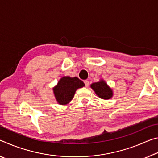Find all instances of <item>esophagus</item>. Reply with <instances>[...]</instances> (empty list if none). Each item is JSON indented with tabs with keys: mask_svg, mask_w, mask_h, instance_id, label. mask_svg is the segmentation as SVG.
<instances>
[{
	"mask_svg": "<svg viewBox=\"0 0 158 158\" xmlns=\"http://www.w3.org/2000/svg\"><path fill=\"white\" fill-rule=\"evenodd\" d=\"M84 82H85V86L86 87H88L89 86V81H84Z\"/></svg>",
	"mask_w": 158,
	"mask_h": 158,
	"instance_id": "esophagus-1",
	"label": "esophagus"
}]
</instances>
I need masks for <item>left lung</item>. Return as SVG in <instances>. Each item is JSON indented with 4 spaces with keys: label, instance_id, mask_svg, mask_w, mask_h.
<instances>
[{
    "label": "left lung",
    "instance_id": "1",
    "mask_svg": "<svg viewBox=\"0 0 158 158\" xmlns=\"http://www.w3.org/2000/svg\"><path fill=\"white\" fill-rule=\"evenodd\" d=\"M90 87L101 99H109L113 97V90L103 80L92 83Z\"/></svg>",
    "mask_w": 158,
    "mask_h": 158
}]
</instances>
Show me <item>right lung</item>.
Instances as JSON below:
<instances>
[{
	"label": "right lung",
	"instance_id": "right-lung-1",
	"mask_svg": "<svg viewBox=\"0 0 158 158\" xmlns=\"http://www.w3.org/2000/svg\"><path fill=\"white\" fill-rule=\"evenodd\" d=\"M84 86V82L78 77L64 76L54 87L53 92L59 104L65 105L72 100L76 90Z\"/></svg>",
	"mask_w": 158,
	"mask_h": 158
}]
</instances>
